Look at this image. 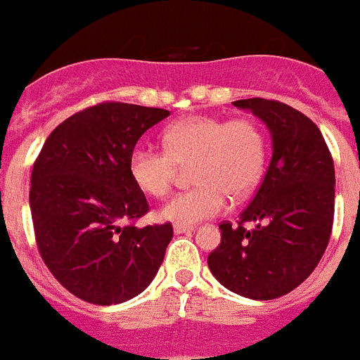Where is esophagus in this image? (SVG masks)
I'll return each mask as SVG.
<instances>
[{
	"label": "esophagus",
	"mask_w": 360,
	"mask_h": 360,
	"mask_svg": "<svg viewBox=\"0 0 360 360\" xmlns=\"http://www.w3.org/2000/svg\"><path fill=\"white\" fill-rule=\"evenodd\" d=\"M195 226L193 225H174L172 230H174V234H186V232H193Z\"/></svg>",
	"instance_id": "1"
}]
</instances>
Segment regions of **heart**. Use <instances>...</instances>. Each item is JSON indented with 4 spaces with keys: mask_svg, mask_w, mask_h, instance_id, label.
I'll use <instances>...</instances> for the list:
<instances>
[{
    "mask_svg": "<svg viewBox=\"0 0 360 360\" xmlns=\"http://www.w3.org/2000/svg\"><path fill=\"white\" fill-rule=\"evenodd\" d=\"M165 150L139 143L128 156L131 180L148 197L169 193L176 165H191L186 193L172 197L160 210V219L174 225H195L219 215L234 198L247 197L260 182L266 165V135L251 119L225 120L193 115L167 126Z\"/></svg>",
    "mask_w": 360,
    "mask_h": 360,
    "instance_id": "b5f03b06",
    "label": "heart"
}]
</instances>
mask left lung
Masks as SVG:
<instances>
[{
    "instance_id": "1",
    "label": "left lung",
    "mask_w": 360,
    "mask_h": 360,
    "mask_svg": "<svg viewBox=\"0 0 360 360\" xmlns=\"http://www.w3.org/2000/svg\"><path fill=\"white\" fill-rule=\"evenodd\" d=\"M266 124L271 162L238 225L223 223L221 245L208 257L226 290L258 301L288 294L314 271L335 215V165L318 126L283 102H234ZM243 222H255L245 229Z\"/></svg>"
}]
</instances>
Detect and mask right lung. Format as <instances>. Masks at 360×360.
<instances>
[{"label":"right lung","instance_id":"1","mask_svg":"<svg viewBox=\"0 0 360 360\" xmlns=\"http://www.w3.org/2000/svg\"><path fill=\"white\" fill-rule=\"evenodd\" d=\"M169 115L98 103L57 126L34 162L30 208L40 257L83 301L124 303L145 292L162 266L172 226L130 223L148 212V202L128 172V156Z\"/></svg>","mask_w":360,"mask_h":360}]
</instances>
